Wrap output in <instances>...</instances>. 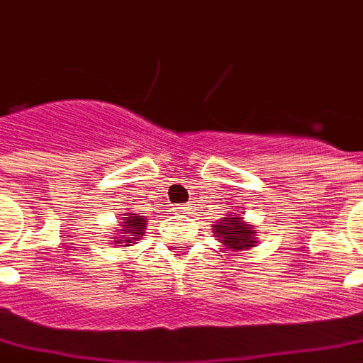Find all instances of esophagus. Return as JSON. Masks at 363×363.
<instances>
[{
	"label": "esophagus",
	"instance_id": "esophagus-1",
	"mask_svg": "<svg viewBox=\"0 0 363 363\" xmlns=\"http://www.w3.org/2000/svg\"><path fill=\"white\" fill-rule=\"evenodd\" d=\"M187 210H189V206H178V208H176V212H178V213H187Z\"/></svg>",
	"mask_w": 363,
	"mask_h": 363
}]
</instances>
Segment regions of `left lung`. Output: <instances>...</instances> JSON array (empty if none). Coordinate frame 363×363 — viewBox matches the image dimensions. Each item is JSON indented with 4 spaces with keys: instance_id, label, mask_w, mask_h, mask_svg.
Segmentation results:
<instances>
[{
    "instance_id": "left-lung-1",
    "label": "left lung",
    "mask_w": 363,
    "mask_h": 363,
    "mask_svg": "<svg viewBox=\"0 0 363 363\" xmlns=\"http://www.w3.org/2000/svg\"><path fill=\"white\" fill-rule=\"evenodd\" d=\"M213 227V235L218 237L223 250H229L233 254L242 252V250L254 248L257 244L254 225H250L248 221L240 218L238 212H231L227 218H221Z\"/></svg>"
}]
</instances>
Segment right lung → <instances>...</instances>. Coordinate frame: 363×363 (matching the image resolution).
Returning <instances> with one entry per match:
<instances>
[{"instance_id": "1", "label": "right lung", "mask_w": 363, "mask_h": 363, "mask_svg": "<svg viewBox=\"0 0 363 363\" xmlns=\"http://www.w3.org/2000/svg\"><path fill=\"white\" fill-rule=\"evenodd\" d=\"M145 225H147V220L140 216V213H125V218L121 221V225L115 229L113 240L111 244L113 246H119V248H126V246H134L136 240H140V237H143L145 233Z\"/></svg>"}]
</instances>
